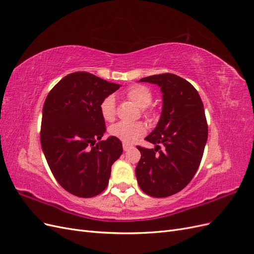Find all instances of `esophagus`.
I'll list each match as a JSON object with an SVG mask.
<instances>
[{
	"mask_svg": "<svg viewBox=\"0 0 254 254\" xmlns=\"http://www.w3.org/2000/svg\"><path fill=\"white\" fill-rule=\"evenodd\" d=\"M130 148H132V146L130 144H127V143H123V149H124L125 151L129 150Z\"/></svg>",
	"mask_w": 254,
	"mask_h": 254,
	"instance_id": "34e87169",
	"label": "esophagus"
}]
</instances>
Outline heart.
I'll use <instances>...</instances> for the list:
<instances>
[{
  "mask_svg": "<svg viewBox=\"0 0 254 254\" xmlns=\"http://www.w3.org/2000/svg\"><path fill=\"white\" fill-rule=\"evenodd\" d=\"M126 97L130 102L135 104L139 108L143 109L145 117H150L151 110L147 107L150 106L152 102V92L149 88L143 86V84H134L127 89L125 92ZM99 111L103 119L106 122H113L117 115L115 109L114 98L112 96L105 97L101 105H99ZM146 132V126L141 122L137 123H118L109 128L110 135L117 137L124 143H133Z\"/></svg>",
  "mask_w": 254,
  "mask_h": 254,
  "instance_id": "obj_1",
  "label": "heart"
}]
</instances>
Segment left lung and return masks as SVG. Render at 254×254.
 <instances>
[{"instance_id":"left-lung-1","label":"left lung","mask_w":254,"mask_h":254,"mask_svg":"<svg viewBox=\"0 0 254 254\" xmlns=\"http://www.w3.org/2000/svg\"><path fill=\"white\" fill-rule=\"evenodd\" d=\"M140 81L156 83L163 93V108L157 127L145 137L155 148L136 146L141 159L135 167L141 190L151 197L172 196L193 179L203 156L207 124L197 90L171 73L152 75ZM159 143L163 151H159Z\"/></svg>"}]
</instances>
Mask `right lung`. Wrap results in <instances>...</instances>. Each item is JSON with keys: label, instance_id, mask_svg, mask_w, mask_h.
Segmentation results:
<instances>
[{"label": "right lung", "instance_id": "obj_1", "mask_svg": "<svg viewBox=\"0 0 254 254\" xmlns=\"http://www.w3.org/2000/svg\"><path fill=\"white\" fill-rule=\"evenodd\" d=\"M119 88L91 73L75 72L61 79L44 102L42 150L57 182L77 197L101 194L123 152L117 137L101 141L106 126L99 105Z\"/></svg>", "mask_w": 254, "mask_h": 254}]
</instances>
